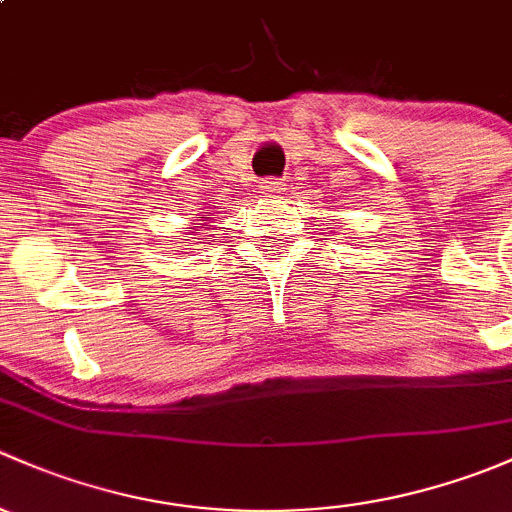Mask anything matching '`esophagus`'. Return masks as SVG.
I'll return each mask as SVG.
<instances>
[{
  "instance_id": "34e87169",
  "label": "esophagus",
  "mask_w": 512,
  "mask_h": 512,
  "mask_svg": "<svg viewBox=\"0 0 512 512\" xmlns=\"http://www.w3.org/2000/svg\"><path fill=\"white\" fill-rule=\"evenodd\" d=\"M258 189H261V194H266V197H278V194H283L286 184H283L278 177H266L258 182Z\"/></svg>"
}]
</instances>
